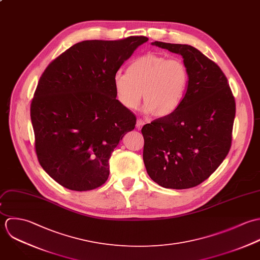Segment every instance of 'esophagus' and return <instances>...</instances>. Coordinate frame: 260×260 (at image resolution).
<instances>
[{
  "instance_id": "34e87169",
  "label": "esophagus",
  "mask_w": 260,
  "mask_h": 260,
  "mask_svg": "<svg viewBox=\"0 0 260 260\" xmlns=\"http://www.w3.org/2000/svg\"><path fill=\"white\" fill-rule=\"evenodd\" d=\"M144 124H145V122H144L142 119H138V120H137V128H138V129H141Z\"/></svg>"
}]
</instances>
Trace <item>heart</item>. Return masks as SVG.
I'll list each match as a JSON object with an SVG mask.
<instances>
[{
	"instance_id": "obj_1",
	"label": "heart",
	"mask_w": 260,
	"mask_h": 260,
	"mask_svg": "<svg viewBox=\"0 0 260 260\" xmlns=\"http://www.w3.org/2000/svg\"><path fill=\"white\" fill-rule=\"evenodd\" d=\"M188 82V69L181 60L156 53L138 57L125 73L116 72L113 76L115 98L121 106L136 110L144 96L145 112L156 117L168 116L180 106Z\"/></svg>"
}]
</instances>
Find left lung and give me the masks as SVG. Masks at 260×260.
Masks as SVG:
<instances>
[{
	"instance_id": "8db88e82",
	"label": "left lung",
	"mask_w": 260,
	"mask_h": 260,
	"mask_svg": "<svg viewBox=\"0 0 260 260\" xmlns=\"http://www.w3.org/2000/svg\"><path fill=\"white\" fill-rule=\"evenodd\" d=\"M152 45L181 55L189 82L172 114L143 126L144 162L159 186L189 189L208 179L228 155L235 101L220 67L198 49L158 41Z\"/></svg>"
}]
</instances>
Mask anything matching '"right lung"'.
<instances>
[{
	"instance_id": "add662e5",
	"label": "right lung",
	"mask_w": 260,
	"mask_h": 260,
	"mask_svg": "<svg viewBox=\"0 0 260 260\" xmlns=\"http://www.w3.org/2000/svg\"><path fill=\"white\" fill-rule=\"evenodd\" d=\"M148 40L79 42L40 77L30 109L35 150L41 167L61 186L81 192L107 180L111 153L137 122L115 99L113 76Z\"/></svg>"
}]
</instances>
